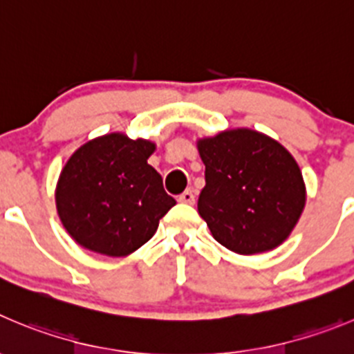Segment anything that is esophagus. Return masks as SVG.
Returning <instances> with one entry per match:
<instances>
[{"instance_id":"34e87169","label":"esophagus","mask_w":354,"mask_h":354,"mask_svg":"<svg viewBox=\"0 0 354 354\" xmlns=\"http://www.w3.org/2000/svg\"><path fill=\"white\" fill-rule=\"evenodd\" d=\"M178 201L183 204H194L196 203V194H194L192 190H185L183 194H180V196H178Z\"/></svg>"}]
</instances>
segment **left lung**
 I'll use <instances>...</instances> for the list:
<instances>
[{
  "instance_id": "8db88e82",
  "label": "left lung",
  "mask_w": 354,
  "mask_h": 354,
  "mask_svg": "<svg viewBox=\"0 0 354 354\" xmlns=\"http://www.w3.org/2000/svg\"><path fill=\"white\" fill-rule=\"evenodd\" d=\"M197 147L206 166L197 209L214 239L239 255L279 246L306 204L295 158L250 129L220 132Z\"/></svg>"
}]
</instances>
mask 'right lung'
<instances>
[{"label":"right lung","mask_w":354,"mask_h":354,"mask_svg":"<svg viewBox=\"0 0 354 354\" xmlns=\"http://www.w3.org/2000/svg\"><path fill=\"white\" fill-rule=\"evenodd\" d=\"M155 145L108 134L78 148L59 178L55 201L71 237L92 252L125 257L151 239L176 204L148 164Z\"/></svg>","instance_id":"add662e5"}]
</instances>
